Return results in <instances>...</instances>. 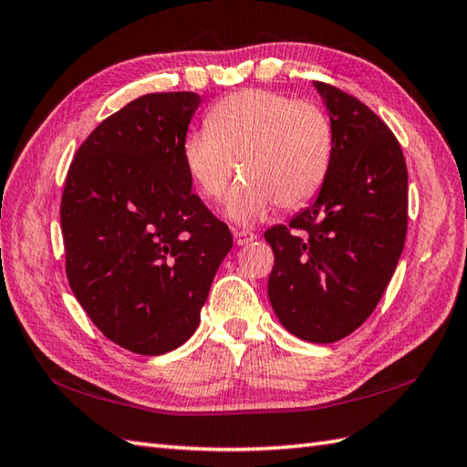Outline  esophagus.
I'll list each match as a JSON object with an SVG mask.
<instances>
[{
	"label": "esophagus",
	"mask_w": 467,
	"mask_h": 467,
	"mask_svg": "<svg viewBox=\"0 0 467 467\" xmlns=\"http://www.w3.org/2000/svg\"><path fill=\"white\" fill-rule=\"evenodd\" d=\"M233 234H234V243L239 244V246H243V244H249L251 241H254V239H256V234H254V233H251V231H234Z\"/></svg>",
	"instance_id": "obj_1"
}]
</instances>
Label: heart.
I'll use <instances>...</instances> for the list:
<instances>
[{
    "label": "heart",
    "mask_w": 467,
    "mask_h": 467,
    "mask_svg": "<svg viewBox=\"0 0 467 467\" xmlns=\"http://www.w3.org/2000/svg\"><path fill=\"white\" fill-rule=\"evenodd\" d=\"M184 164L206 198L218 201L234 176L224 213L253 224L279 204L283 211L309 202L321 191L333 156V126L319 106L269 90L226 96L208 114L204 130L186 136Z\"/></svg>",
    "instance_id": "obj_1"
}]
</instances>
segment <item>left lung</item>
<instances>
[{
  "instance_id": "8db88e82",
  "label": "left lung",
  "mask_w": 467,
  "mask_h": 467,
  "mask_svg": "<svg viewBox=\"0 0 467 467\" xmlns=\"http://www.w3.org/2000/svg\"><path fill=\"white\" fill-rule=\"evenodd\" d=\"M333 126L319 196L265 233L275 253L269 299L286 331L335 343L383 296L408 234V166L398 138L355 96L315 82Z\"/></svg>"
}]
</instances>
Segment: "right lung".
I'll return each mask as SVG.
<instances>
[{
  "label": "right lung",
  "mask_w": 467,
  "mask_h": 467,
  "mask_svg": "<svg viewBox=\"0 0 467 467\" xmlns=\"http://www.w3.org/2000/svg\"><path fill=\"white\" fill-rule=\"evenodd\" d=\"M194 92L146 94L108 116L66 176V275L108 339L138 355L181 347L201 323L233 249L228 226L192 191L182 146Z\"/></svg>",
  "instance_id": "add662e5"
}]
</instances>
